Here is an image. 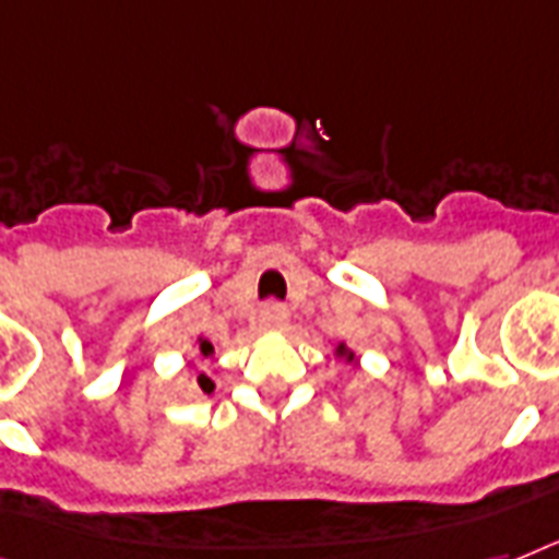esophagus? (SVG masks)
I'll list each match as a JSON object with an SVG mask.
<instances>
[{
    "label": "esophagus",
    "instance_id": "34e87169",
    "mask_svg": "<svg viewBox=\"0 0 559 559\" xmlns=\"http://www.w3.org/2000/svg\"><path fill=\"white\" fill-rule=\"evenodd\" d=\"M259 323H262V329H271V332H283L288 326V309L283 302H265L262 311H259Z\"/></svg>",
    "mask_w": 559,
    "mask_h": 559
}]
</instances>
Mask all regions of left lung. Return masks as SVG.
I'll return each instance as SVG.
<instances>
[{
	"mask_svg": "<svg viewBox=\"0 0 559 559\" xmlns=\"http://www.w3.org/2000/svg\"><path fill=\"white\" fill-rule=\"evenodd\" d=\"M338 356H347V361H349V358H353V353H349V349L344 347V344H338Z\"/></svg>",
	"mask_w": 559,
	"mask_h": 559,
	"instance_id": "1",
	"label": "left lung"
}]
</instances>
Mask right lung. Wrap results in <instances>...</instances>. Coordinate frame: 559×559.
<instances>
[{"mask_svg": "<svg viewBox=\"0 0 559 559\" xmlns=\"http://www.w3.org/2000/svg\"><path fill=\"white\" fill-rule=\"evenodd\" d=\"M201 356L203 358H210L212 356V344H210V341H203L201 338ZM198 388H201V391L203 393H212V388H215V382H212V379H210V376H198Z\"/></svg>", "mask_w": 559, "mask_h": 559, "instance_id": "obj_1", "label": "right lung"}]
</instances>
